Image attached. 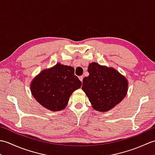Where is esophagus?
Segmentation results:
<instances>
[{"mask_svg": "<svg viewBox=\"0 0 155 155\" xmlns=\"http://www.w3.org/2000/svg\"><path fill=\"white\" fill-rule=\"evenodd\" d=\"M79 79H80V81L82 82V83H83V76H80V77H79Z\"/></svg>", "mask_w": 155, "mask_h": 155, "instance_id": "1", "label": "esophagus"}]
</instances>
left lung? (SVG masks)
<instances>
[{
	"label": "left lung",
	"mask_w": 155,
	"mask_h": 155,
	"mask_svg": "<svg viewBox=\"0 0 155 155\" xmlns=\"http://www.w3.org/2000/svg\"><path fill=\"white\" fill-rule=\"evenodd\" d=\"M88 77H84L82 89L96 110L112 109L126 96L128 81L113 68L92 62L88 68Z\"/></svg>",
	"instance_id": "1"
}]
</instances>
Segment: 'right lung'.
<instances>
[{"label": "right lung", "mask_w": 155, "mask_h": 155, "mask_svg": "<svg viewBox=\"0 0 155 155\" xmlns=\"http://www.w3.org/2000/svg\"><path fill=\"white\" fill-rule=\"evenodd\" d=\"M81 84V81L74 75L73 67L57 63L36 76L31 83V91L42 107L52 111H59L67 107L71 95Z\"/></svg>", "instance_id": "right-lung-1"}]
</instances>
